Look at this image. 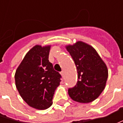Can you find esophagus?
Wrapping results in <instances>:
<instances>
[{
	"instance_id": "obj_1",
	"label": "esophagus",
	"mask_w": 123,
	"mask_h": 123,
	"mask_svg": "<svg viewBox=\"0 0 123 123\" xmlns=\"http://www.w3.org/2000/svg\"><path fill=\"white\" fill-rule=\"evenodd\" d=\"M60 73H61V74H62V77H64V75H65V73H64V70H62V72H61Z\"/></svg>"
}]
</instances>
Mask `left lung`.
I'll return each instance as SVG.
<instances>
[{
    "mask_svg": "<svg viewBox=\"0 0 123 123\" xmlns=\"http://www.w3.org/2000/svg\"><path fill=\"white\" fill-rule=\"evenodd\" d=\"M77 67L78 81L69 88L68 94L75 101H93L103 91L108 77L106 64L92 46L79 41L66 46Z\"/></svg>",
    "mask_w": 123,
    "mask_h": 123,
    "instance_id": "obj_1",
    "label": "left lung"
}]
</instances>
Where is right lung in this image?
I'll list each match as a JSON object with an SVG mask.
<instances>
[{
  "label": "right lung",
  "instance_id": "1",
  "mask_svg": "<svg viewBox=\"0 0 123 123\" xmlns=\"http://www.w3.org/2000/svg\"><path fill=\"white\" fill-rule=\"evenodd\" d=\"M50 46H33L25 56L15 74L17 90L23 100L33 108L46 110L53 104L61 74L49 60Z\"/></svg>",
  "mask_w": 123,
  "mask_h": 123
}]
</instances>
